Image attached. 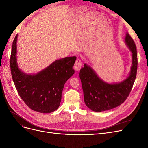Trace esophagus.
Listing matches in <instances>:
<instances>
[{"label": "esophagus", "mask_w": 148, "mask_h": 148, "mask_svg": "<svg viewBox=\"0 0 148 148\" xmlns=\"http://www.w3.org/2000/svg\"><path fill=\"white\" fill-rule=\"evenodd\" d=\"M82 66V62L81 61V60L80 59H77V60H76L75 63V65H74V69L76 70H79L80 69H81Z\"/></svg>", "instance_id": "1"}]
</instances>
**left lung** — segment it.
<instances>
[{"label": "left lung", "instance_id": "1", "mask_svg": "<svg viewBox=\"0 0 148 148\" xmlns=\"http://www.w3.org/2000/svg\"><path fill=\"white\" fill-rule=\"evenodd\" d=\"M125 43L132 52V66L128 77L117 83H108L102 79L86 64L80 70L79 78L83 90L85 104L95 112L112 109L122 104L130 92L136 77L138 58L136 47L128 33Z\"/></svg>", "mask_w": 148, "mask_h": 148}]
</instances>
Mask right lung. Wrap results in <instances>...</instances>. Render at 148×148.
Wrapping results in <instances>:
<instances>
[{"instance_id":"obj_1","label":"right lung","mask_w":148,"mask_h":148,"mask_svg":"<svg viewBox=\"0 0 148 148\" xmlns=\"http://www.w3.org/2000/svg\"><path fill=\"white\" fill-rule=\"evenodd\" d=\"M17 38L18 34L12 44L10 69L18 95L31 109L52 112L60 106L65 83L75 73L73 66L77 57L62 58L36 73H26L17 63Z\"/></svg>"}]
</instances>
